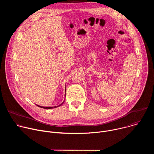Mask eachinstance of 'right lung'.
Masks as SVG:
<instances>
[{"mask_svg":"<svg viewBox=\"0 0 154 154\" xmlns=\"http://www.w3.org/2000/svg\"><path fill=\"white\" fill-rule=\"evenodd\" d=\"M64 102V101H63V102L62 103H61L60 105H58V106H39V105H36L37 106H39V107H41V108H46V109H51V108H57V107H58V106H61L63 103Z\"/></svg>","mask_w":154,"mask_h":154,"instance_id":"add662e5","label":"right lung"}]
</instances>
